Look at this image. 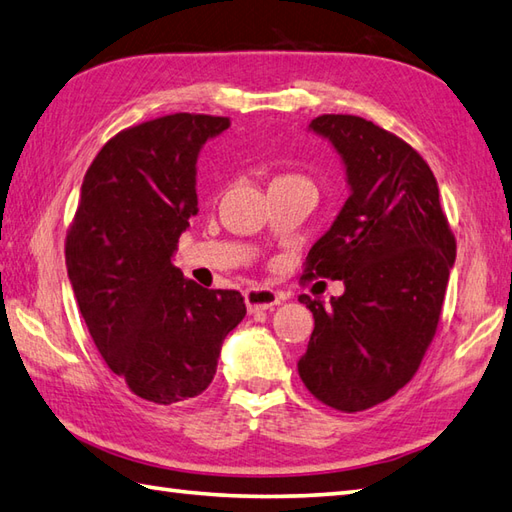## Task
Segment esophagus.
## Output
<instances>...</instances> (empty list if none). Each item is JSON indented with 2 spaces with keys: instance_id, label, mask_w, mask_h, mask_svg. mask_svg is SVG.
Listing matches in <instances>:
<instances>
[{
  "instance_id": "esophagus-1",
  "label": "esophagus",
  "mask_w": 512,
  "mask_h": 512,
  "mask_svg": "<svg viewBox=\"0 0 512 512\" xmlns=\"http://www.w3.org/2000/svg\"><path fill=\"white\" fill-rule=\"evenodd\" d=\"M244 299H246L248 312H259V310H270L273 306H277L284 297H281L273 288H248L244 292Z\"/></svg>"
}]
</instances>
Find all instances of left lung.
I'll list each match as a JSON object with an SVG mask.
<instances>
[{
	"mask_svg": "<svg viewBox=\"0 0 512 512\" xmlns=\"http://www.w3.org/2000/svg\"><path fill=\"white\" fill-rule=\"evenodd\" d=\"M308 132L341 156L350 198L306 259V277L343 281L330 306L301 295L314 317L299 376L328 407L363 411L405 387L436 334L455 264V237L436 176L416 149L350 114Z\"/></svg>",
	"mask_w": 512,
	"mask_h": 512,
	"instance_id": "left-lung-1",
	"label": "left lung"
}]
</instances>
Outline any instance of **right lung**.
<instances>
[{
  "label": "right lung",
  "mask_w": 512,
  "mask_h": 512,
  "mask_svg": "<svg viewBox=\"0 0 512 512\" xmlns=\"http://www.w3.org/2000/svg\"><path fill=\"white\" fill-rule=\"evenodd\" d=\"M228 118L171 114L116 134L94 158L65 239L81 317L105 363L156 405L200 396L222 343L246 317L237 290H209L173 266L198 215V156Z\"/></svg>",
  "instance_id": "right-lung-1"
}]
</instances>
